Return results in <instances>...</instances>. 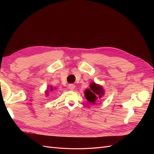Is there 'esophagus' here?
Returning a JSON list of instances; mask_svg holds the SVG:
<instances>
[{
  "instance_id": "esophagus-1",
  "label": "esophagus",
  "mask_w": 154,
  "mask_h": 154,
  "mask_svg": "<svg viewBox=\"0 0 154 154\" xmlns=\"http://www.w3.org/2000/svg\"><path fill=\"white\" fill-rule=\"evenodd\" d=\"M69 88L70 90H71V91H73L74 88H75V85H73V84H70L69 85Z\"/></svg>"
}]
</instances>
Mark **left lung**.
Wrapping results in <instances>:
<instances>
[{"label":"left lung","mask_w":154,"mask_h":154,"mask_svg":"<svg viewBox=\"0 0 154 154\" xmlns=\"http://www.w3.org/2000/svg\"><path fill=\"white\" fill-rule=\"evenodd\" d=\"M104 94L105 91L103 87L95 82L91 83L90 89H86L85 91V98L88 102L92 104H95L96 102L98 101Z\"/></svg>","instance_id":"1"}]
</instances>
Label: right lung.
<instances>
[{"label": "right lung", "mask_w": 154, "mask_h": 154, "mask_svg": "<svg viewBox=\"0 0 154 154\" xmlns=\"http://www.w3.org/2000/svg\"><path fill=\"white\" fill-rule=\"evenodd\" d=\"M54 89H56V88H54ZM48 90H49V91H51V92H52L53 91V87H52V86H51L49 88H48V89L45 91V95L46 96L49 95V91Z\"/></svg>", "instance_id": "right-lung-1"}]
</instances>
